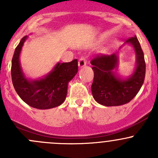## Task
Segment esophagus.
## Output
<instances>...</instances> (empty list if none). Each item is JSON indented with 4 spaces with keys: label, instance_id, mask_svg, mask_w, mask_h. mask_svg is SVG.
I'll use <instances>...</instances> for the list:
<instances>
[{
    "label": "esophagus",
    "instance_id": "1",
    "mask_svg": "<svg viewBox=\"0 0 158 158\" xmlns=\"http://www.w3.org/2000/svg\"><path fill=\"white\" fill-rule=\"evenodd\" d=\"M86 63H87L86 59H85L84 56H82L79 60V66L80 68L83 67V66H85V65H86Z\"/></svg>",
    "mask_w": 158,
    "mask_h": 158
}]
</instances>
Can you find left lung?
Listing matches in <instances>:
<instances>
[{
  "label": "left lung",
  "instance_id": "left-lung-1",
  "mask_svg": "<svg viewBox=\"0 0 158 158\" xmlns=\"http://www.w3.org/2000/svg\"><path fill=\"white\" fill-rule=\"evenodd\" d=\"M136 53V68L130 77L125 79L116 76L114 69L118 66L117 54L97 56L91 60L94 71L92 93L95 101L105 106H118L128 103L138 94L145 77L146 65L144 52L137 36L127 40Z\"/></svg>",
  "mask_w": 158,
  "mask_h": 158
}]
</instances>
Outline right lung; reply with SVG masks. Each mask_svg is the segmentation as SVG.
<instances>
[{
    "label": "right lung",
    "mask_w": 158,
    "mask_h": 158,
    "mask_svg": "<svg viewBox=\"0 0 158 158\" xmlns=\"http://www.w3.org/2000/svg\"><path fill=\"white\" fill-rule=\"evenodd\" d=\"M27 36L16 47L12 59L11 78L16 92L31 107L49 109L63 104L67 95L68 83L78 72V60L58 63L47 76L40 79L30 80L25 77L20 63V54Z\"/></svg>",
    "instance_id": "obj_1"
}]
</instances>
